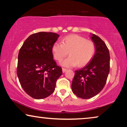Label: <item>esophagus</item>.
Instances as JSON below:
<instances>
[{
    "instance_id": "1",
    "label": "esophagus",
    "mask_w": 127,
    "mask_h": 127,
    "mask_svg": "<svg viewBox=\"0 0 127 127\" xmlns=\"http://www.w3.org/2000/svg\"><path fill=\"white\" fill-rule=\"evenodd\" d=\"M66 70H67L66 69H65V68H62V72H63V73H65Z\"/></svg>"
}]
</instances>
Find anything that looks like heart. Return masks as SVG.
I'll list each match as a JSON object with an SVG mask.
<instances>
[{
	"label": "heart",
	"instance_id": "1",
	"mask_svg": "<svg viewBox=\"0 0 127 127\" xmlns=\"http://www.w3.org/2000/svg\"><path fill=\"white\" fill-rule=\"evenodd\" d=\"M69 56L62 62L65 67H73L76 65L82 67L88 64L94 57L96 47L93 41L77 34L66 36L61 43L56 42L52 46L54 58L61 62L68 54Z\"/></svg>",
	"mask_w": 127,
	"mask_h": 127
}]
</instances>
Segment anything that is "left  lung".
Returning <instances> with one entry per match:
<instances>
[{
  "label": "left lung",
  "mask_w": 127,
  "mask_h": 127,
  "mask_svg": "<svg viewBox=\"0 0 127 127\" xmlns=\"http://www.w3.org/2000/svg\"><path fill=\"white\" fill-rule=\"evenodd\" d=\"M91 39L96 52L91 61L75 71L72 83L73 93L82 99H89L99 93L105 87L110 71V54L105 42L92 34Z\"/></svg>",
  "instance_id": "8db88e82"
}]
</instances>
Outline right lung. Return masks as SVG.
Returning <instances> with one entry per match:
<instances>
[{
  "mask_svg": "<svg viewBox=\"0 0 127 127\" xmlns=\"http://www.w3.org/2000/svg\"><path fill=\"white\" fill-rule=\"evenodd\" d=\"M53 32L29 36L21 47L17 73L21 86L33 98H46L54 91L62 68L53 59L52 46L59 37Z\"/></svg>",
  "mask_w": 127,
  "mask_h": 127,
  "instance_id": "add662e5",
  "label": "right lung"
}]
</instances>
